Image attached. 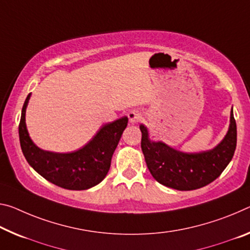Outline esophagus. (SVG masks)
<instances>
[{"label": "esophagus", "instance_id": "34e87169", "mask_svg": "<svg viewBox=\"0 0 250 250\" xmlns=\"http://www.w3.org/2000/svg\"><path fill=\"white\" fill-rule=\"evenodd\" d=\"M128 118H129V121L131 122V124H138V122L142 120L144 114H142L141 111H139V110H132L128 113Z\"/></svg>", "mask_w": 250, "mask_h": 250}]
</instances>
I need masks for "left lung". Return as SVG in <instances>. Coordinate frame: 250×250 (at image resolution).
Segmentation results:
<instances>
[{"mask_svg":"<svg viewBox=\"0 0 250 250\" xmlns=\"http://www.w3.org/2000/svg\"><path fill=\"white\" fill-rule=\"evenodd\" d=\"M140 130L141 149L150 173L159 184L182 191L199 189L217 179L231 161L237 145V126L232 109L225 138L207 151L182 152L165 142L150 139L146 125H140Z\"/></svg>","mask_w":250,"mask_h":250,"instance_id":"8db88e82","label":"left lung"}]
</instances>
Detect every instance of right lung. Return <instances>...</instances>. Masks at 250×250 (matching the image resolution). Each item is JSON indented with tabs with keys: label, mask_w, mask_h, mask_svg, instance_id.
I'll use <instances>...</instances> for the list:
<instances>
[{
	"label": "right lung",
	"mask_w": 250,
	"mask_h": 250,
	"mask_svg": "<svg viewBox=\"0 0 250 250\" xmlns=\"http://www.w3.org/2000/svg\"><path fill=\"white\" fill-rule=\"evenodd\" d=\"M31 93L22 108L19 137L26 161L39 175L53 185L69 190H85L104 179L112 154L128 125V117L105 124L92 139L72 152H52L40 149L29 136L25 124L26 106Z\"/></svg>",
	"instance_id": "1"
}]
</instances>
